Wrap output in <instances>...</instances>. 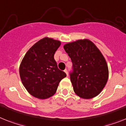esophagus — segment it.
<instances>
[{"label": "esophagus", "mask_w": 126, "mask_h": 126, "mask_svg": "<svg viewBox=\"0 0 126 126\" xmlns=\"http://www.w3.org/2000/svg\"><path fill=\"white\" fill-rule=\"evenodd\" d=\"M64 72L65 73V74L67 75H68V72H67V69H65V70H64Z\"/></svg>", "instance_id": "esophagus-1"}]
</instances>
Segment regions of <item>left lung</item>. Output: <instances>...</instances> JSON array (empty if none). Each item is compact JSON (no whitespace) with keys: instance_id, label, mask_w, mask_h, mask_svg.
I'll return each mask as SVG.
<instances>
[{"instance_id":"left-lung-1","label":"left lung","mask_w":126,"mask_h":126,"mask_svg":"<svg viewBox=\"0 0 126 126\" xmlns=\"http://www.w3.org/2000/svg\"><path fill=\"white\" fill-rule=\"evenodd\" d=\"M64 48L73 62L70 79L75 94L84 99L97 96L109 77L108 64L100 51L86 38L65 44Z\"/></svg>"}]
</instances>
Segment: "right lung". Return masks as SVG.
Segmentation results:
<instances>
[{"label": "right lung", "mask_w": 126, "mask_h": 126, "mask_svg": "<svg viewBox=\"0 0 126 126\" xmlns=\"http://www.w3.org/2000/svg\"><path fill=\"white\" fill-rule=\"evenodd\" d=\"M61 42L45 37L27 51L19 67L20 79L28 92L34 97L46 99L57 91L59 82L66 77L58 68L54 54Z\"/></svg>", "instance_id": "1"}]
</instances>
